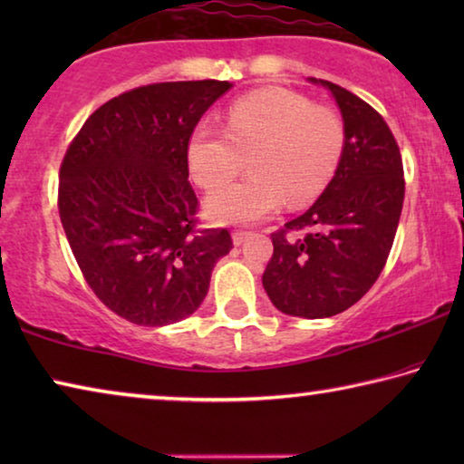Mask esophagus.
<instances>
[{
  "mask_svg": "<svg viewBox=\"0 0 464 464\" xmlns=\"http://www.w3.org/2000/svg\"><path fill=\"white\" fill-rule=\"evenodd\" d=\"M247 235H249V231L235 229V231H233V243H235V246H241V243L247 239Z\"/></svg>",
  "mask_w": 464,
  "mask_h": 464,
  "instance_id": "1",
  "label": "esophagus"
}]
</instances>
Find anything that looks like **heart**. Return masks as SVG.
Here are the masks:
<instances>
[{"label":"heart","mask_w":464,"mask_h":464,"mask_svg":"<svg viewBox=\"0 0 464 464\" xmlns=\"http://www.w3.org/2000/svg\"><path fill=\"white\" fill-rule=\"evenodd\" d=\"M345 124L334 108L288 90H260L227 108L223 127L200 121L186 143V166L196 184L214 190L252 155V176L207 198L217 223H256L286 202L301 207L325 190L340 166Z\"/></svg>","instance_id":"b5f03b06"}]
</instances>
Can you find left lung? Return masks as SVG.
Instances as JSON below:
<instances>
[{"instance_id":"1","label":"left lung","mask_w":464,"mask_h":464,"mask_svg":"<svg viewBox=\"0 0 464 464\" xmlns=\"http://www.w3.org/2000/svg\"><path fill=\"white\" fill-rule=\"evenodd\" d=\"M345 124V145L324 194L307 213L272 233L274 254L262 285L286 315L324 319L350 309L381 276L403 208L405 179L389 124L354 93L332 82ZM290 230H304L290 240Z\"/></svg>"}]
</instances>
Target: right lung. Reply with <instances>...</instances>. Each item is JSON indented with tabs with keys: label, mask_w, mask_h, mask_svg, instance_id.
Instances as JSON below:
<instances>
[{
	"label": "right lung",
	"mask_w": 464,
	"mask_h": 464,
	"mask_svg": "<svg viewBox=\"0 0 464 464\" xmlns=\"http://www.w3.org/2000/svg\"><path fill=\"white\" fill-rule=\"evenodd\" d=\"M229 82H166L124 92L77 132L59 171V215L85 282L137 325L200 307L227 229H196L186 143Z\"/></svg>",
	"instance_id": "1"
}]
</instances>
